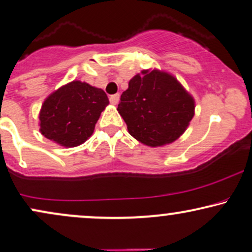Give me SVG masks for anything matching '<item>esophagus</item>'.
Listing matches in <instances>:
<instances>
[{
  "label": "esophagus",
  "instance_id": "1",
  "mask_svg": "<svg viewBox=\"0 0 252 252\" xmlns=\"http://www.w3.org/2000/svg\"><path fill=\"white\" fill-rule=\"evenodd\" d=\"M109 101H110L111 104H117V103H119V101H120V94L110 95Z\"/></svg>",
  "mask_w": 252,
  "mask_h": 252
}]
</instances>
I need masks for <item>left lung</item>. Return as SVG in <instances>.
Instances as JSON below:
<instances>
[{"instance_id":"8db88e82","label":"left lung","mask_w":252,"mask_h":252,"mask_svg":"<svg viewBox=\"0 0 252 252\" xmlns=\"http://www.w3.org/2000/svg\"><path fill=\"white\" fill-rule=\"evenodd\" d=\"M117 110L137 141L160 146L183 135L194 116V100L172 75L143 71L129 81Z\"/></svg>"}]
</instances>
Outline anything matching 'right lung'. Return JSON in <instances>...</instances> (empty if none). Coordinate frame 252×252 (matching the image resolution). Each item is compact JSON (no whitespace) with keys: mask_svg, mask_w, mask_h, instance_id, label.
<instances>
[{"mask_svg":"<svg viewBox=\"0 0 252 252\" xmlns=\"http://www.w3.org/2000/svg\"><path fill=\"white\" fill-rule=\"evenodd\" d=\"M108 103L102 89L72 81L44 101L39 114L40 132L63 146L80 145L92 136Z\"/></svg>","mask_w":252,"mask_h":252,"instance_id":"obj_1","label":"right lung"}]
</instances>
